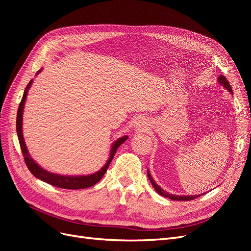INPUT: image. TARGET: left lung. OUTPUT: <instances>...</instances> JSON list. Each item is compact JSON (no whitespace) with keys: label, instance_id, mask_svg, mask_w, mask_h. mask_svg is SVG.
I'll use <instances>...</instances> for the list:
<instances>
[{"label":"left lung","instance_id":"left-lung-1","mask_svg":"<svg viewBox=\"0 0 251 251\" xmlns=\"http://www.w3.org/2000/svg\"><path fill=\"white\" fill-rule=\"evenodd\" d=\"M219 81H220V83H222V85L224 86V88H226L227 90L229 91V92H231V87H230V85H229V81L226 79V77L222 76V75H220V76H219ZM148 177H149V179H150V181H151V185H153V187L155 188V191H156L159 195H161V196L165 197V198H170L171 200H176V201H189V200H194V199H196V198H198V197L201 196V195H198V196H174V195H170V194L166 193L165 191H163V189H162L160 186H159L157 183H155V181L153 180V178H151L149 170H148Z\"/></svg>","mask_w":251,"mask_h":251}]
</instances>
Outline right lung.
<instances>
[{"label":"right lung","instance_id":"right-lung-1","mask_svg":"<svg viewBox=\"0 0 251 251\" xmlns=\"http://www.w3.org/2000/svg\"><path fill=\"white\" fill-rule=\"evenodd\" d=\"M39 72H37V73H39ZM31 83H32V80H30L29 83L27 85V87H26V89H25L24 95H23V98H22V100H21L20 105H19L18 115H17V133H18V137H19L22 153H23V156H24V160H25V163L27 165L28 170L31 172V174L33 175V176H35L36 178H39L40 180L46 182V183H49L53 186H56V187H59V188L81 189V188H87V187H90V186L96 184L97 182L103 177V175H104L105 172H107L109 165L112 161L114 155H115L118 147L121 146V144H123L127 139V136L121 137V138L117 139L115 142H114L113 147L111 149L110 159L108 160V162L105 163V165L100 171L96 172L95 174L89 175V176H62V175L52 174V173L45 171L44 169L41 168L39 164L35 163V161L33 160L31 157H30V155L28 153V150L26 148L24 138H23V131H22L23 110H24V104H25V100H26V97H27V93H28V90H29L30 86H31Z\"/></svg>","mask_w":251,"mask_h":251}]
</instances>
